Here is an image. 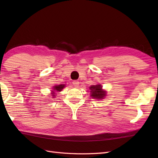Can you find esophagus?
<instances>
[{
  "mask_svg": "<svg viewBox=\"0 0 158 158\" xmlns=\"http://www.w3.org/2000/svg\"><path fill=\"white\" fill-rule=\"evenodd\" d=\"M73 84L75 87H78L79 85V82L78 81H74L73 82Z\"/></svg>",
  "mask_w": 158,
  "mask_h": 158,
  "instance_id": "obj_1",
  "label": "esophagus"
}]
</instances>
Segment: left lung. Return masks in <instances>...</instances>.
<instances>
[{
    "instance_id": "obj_1",
    "label": "left lung",
    "mask_w": 158,
    "mask_h": 158,
    "mask_svg": "<svg viewBox=\"0 0 158 158\" xmlns=\"http://www.w3.org/2000/svg\"><path fill=\"white\" fill-rule=\"evenodd\" d=\"M89 89L91 90V96L92 98L102 99L106 96V93L105 91L102 89V86L100 85H92L89 88Z\"/></svg>"
}]
</instances>
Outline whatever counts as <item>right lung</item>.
<instances>
[{
    "label": "right lung",
    "mask_w": 158,
    "mask_h": 158,
    "mask_svg": "<svg viewBox=\"0 0 158 158\" xmlns=\"http://www.w3.org/2000/svg\"><path fill=\"white\" fill-rule=\"evenodd\" d=\"M64 85H56L54 86V88H53V90H55V91H58V92H60L61 90L64 88ZM53 96H56L55 95H53Z\"/></svg>",
    "instance_id": "add662e5"
}]
</instances>
